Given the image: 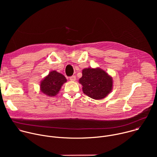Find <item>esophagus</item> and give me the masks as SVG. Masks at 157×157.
<instances>
[{"mask_svg": "<svg viewBox=\"0 0 157 157\" xmlns=\"http://www.w3.org/2000/svg\"><path fill=\"white\" fill-rule=\"evenodd\" d=\"M76 76H72L71 77H70V79L71 81H76Z\"/></svg>", "mask_w": 157, "mask_h": 157, "instance_id": "1", "label": "esophagus"}]
</instances>
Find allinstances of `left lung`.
Here are the masks:
<instances>
[{
    "instance_id": "8db88e82",
    "label": "left lung",
    "mask_w": 157,
    "mask_h": 157,
    "mask_svg": "<svg viewBox=\"0 0 157 157\" xmlns=\"http://www.w3.org/2000/svg\"><path fill=\"white\" fill-rule=\"evenodd\" d=\"M79 82L82 86L84 94L96 100L105 98L112 91L113 80L100 68H84Z\"/></svg>"
}]
</instances>
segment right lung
Masks as SVG:
<instances>
[{
	"label": "right lung",
	"mask_w": 157,
	"mask_h": 157,
	"mask_svg": "<svg viewBox=\"0 0 157 157\" xmlns=\"http://www.w3.org/2000/svg\"><path fill=\"white\" fill-rule=\"evenodd\" d=\"M66 81L67 79L64 75L55 70L52 71L40 82V91L48 96H55Z\"/></svg>",
	"instance_id": "add662e5"
}]
</instances>
